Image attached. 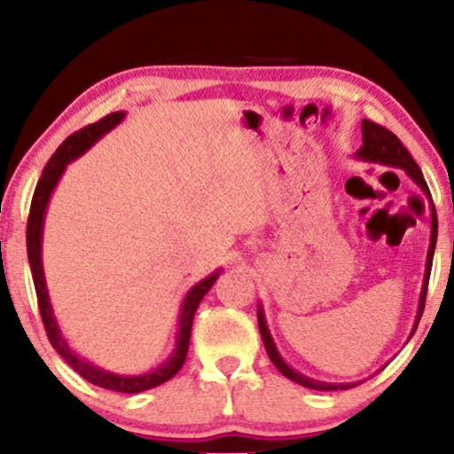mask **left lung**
I'll return each instance as SVG.
<instances>
[{
	"mask_svg": "<svg viewBox=\"0 0 454 454\" xmlns=\"http://www.w3.org/2000/svg\"><path fill=\"white\" fill-rule=\"evenodd\" d=\"M363 129V145L361 149L354 153V158L361 160V161H373V164H384V166H393V168H401L405 175L414 181L416 185L423 190V194L431 200L429 194V187H427L423 173H420L419 164L411 160L410 151L401 145V140L395 137L393 132L387 128L378 126V123L369 121V119H363L361 123ZM435 241H437V217H435V209H434V202H431V237H429V249H427V262H425V278H423V286H420V294H419V309H416V317H414V325H411V333L410 337L416 333V326H419L420 316H423V307H425V299H427V284H429V275H431V262H434V252H435ZM258 328H260V335H262L264 348H267V354L270 358V363L284 373L286 378L293 380V382L301 384L305 388H314V390H346L356 387L361 382H322V380H314V378H307L303 373H299L296 369L290 367L288 363L284 361L281 356L278 346H275L273 337H270L269 325H267V316H264L262 303H258ZM408 337V340H410Z\"/></svg>",
	"mask_w": 454,
	"mask_h": 454,
	"instance_id": "obj_1",
	"label": "left lung"
}]
</instances>
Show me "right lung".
Instances as JSON below:
<instances>
[{
    "label": "right lung",
    "instance_id": "1",
    "mask_svg": "<svg viewBox=\"0 0 454 454\" xmlns=\"http://www.w3.org/2000/svg\"><path fill=\"white\" fill-rule=\"evenodd\" d=\"M123 117H126V113L123 111L111 113L104 119H100L98 123H91V126L78 129V132L72 134V137H67L64 143L59 145V149L55 151L53 158H51L49 164L44 166L43 176H40L38 185H35L34 200H31V209H29L27 258H29L31 275H34L35 294H38L40 316H43L46 335H49V340L53 343L57 354H61V358L74 369L78 376L85 378L87 382L108 390H117V393L137 395V393H143V390H149L153 387H160V384L168 382V380L173 378L181 367H184L185 356H187V346H190L194 314L198 305H200L202 296L209 293L211 286L215 284L217 278H220L222 269H215L211 275H207L205 279H200L198 284H194L190 290H187L184 301H181L173 352L168 354V358H166L160 367L151 369L147 373H138V376H121V373L106 372V369L98 367V364H93L91 361H87V358H82L81 354L72 350L70 343H67L66 337L61 335V328L57 325L53 305H51V296H49V288H46V278H44V267H43V232H44L46 209H49L51 196H53L55 187L59 184L61 175L66 173L67 164L81 158L82 153H87L98 140L106 137L111 129L117 128L119 123L123 121Z\"/></svg>",
    "mask_w": 454,
    "mask_h": 454
}]
</instances>
